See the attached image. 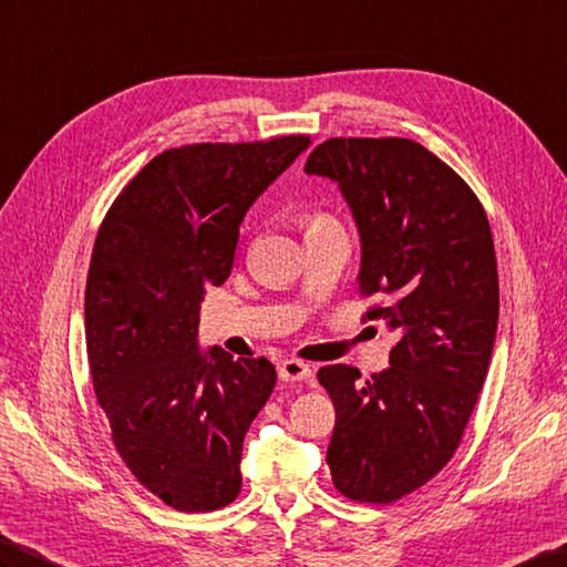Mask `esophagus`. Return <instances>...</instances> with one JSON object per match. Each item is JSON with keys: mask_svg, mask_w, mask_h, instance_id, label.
I'll list each match as a JSON object with an SVG mask.
<instances>
[{"mask_svg": "<svg viewBox=\"0 0 567 567\" xmlns=\"http://www.w3.org/2000/svg\"><path fill=\"white\" fill-rule=\"evenodd\" d=\"M310 375H312V370L302 361H296V358H288V361L279 363V380L281 382H306V380H310Z\"/></svg>", "mask_w": 567, "mask_h": 567, "instance_id": "1", "label": "esophagus"}]
</instances>
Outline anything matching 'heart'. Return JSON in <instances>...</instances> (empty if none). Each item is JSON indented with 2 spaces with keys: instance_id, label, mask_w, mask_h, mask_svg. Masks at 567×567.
<instances>
[{
  "instance_id": "1",
  "label": "heart",
  "mask_w": 567,
  "mask_h": 567,
  "mask_svg": "<svg viewBox=\"0 0 567 567\" xmlns=\"http://www.w3.org/2000/svg\"><path fill=\"white\" fill-rule=\"evenodd\" d=\"M331 224H334V220H331V218H327V216H315L312 220H310V228H320V226H331Z\"/></svg>"
}]
</instances>
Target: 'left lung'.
Here are the masks:
<instances>
[{"label": "left lung", "instance_id": "1", "mask_svg": "<svg viewBox=\"0 0 567 567\" xmlns=\"http://www.w3.org/2000/svg\"><path fill=\"white\" fill-rule=\"evenodd\" d=\"M337 183L361 238L358 288L396 343L390 368L317 378L337 409L327 464L351 501L392 503L457 450L498 331L491 226L464 179L411 140H329L306 163Z\"/></svg>", "mask_w": 567, "mask_h": 567}]
</instances>
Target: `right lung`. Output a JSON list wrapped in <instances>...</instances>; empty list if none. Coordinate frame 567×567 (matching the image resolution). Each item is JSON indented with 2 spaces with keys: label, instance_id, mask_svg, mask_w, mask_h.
I'll use <instances>...</instances> for the list:
<instances>
[{
  "label": "right lung",
  "instance_id": "obj_1",
  "mask_svg": "<svg viewBox=\"0 0 567 567\" xmlns=\"http://www.w3.org/2000/svg\"><path fill=\"white\" fill-rule=\"evenodd\" d=\"M310 136L163 151L120 192L93 245L86 351L130 472L179 513L238 498L247 427L276 384L267 358L199 347L204 286H220L240 224Z\"/></svg>",
  "mask_w": 567,
  "mask_h": 567
}]
</instances>
